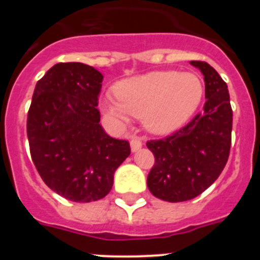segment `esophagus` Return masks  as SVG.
I'll return each instance as SVG.
<instances>
[{"label":"esophagus","mask_w":260,"mask_h":260,"mask_svg":"<svg viewBox=\"0 0 260 260\" xmlns=\"http://www.w3.org/2000/svg\"><path fill=\"white\" fill-rule=\"evenodd\" d=\"M142 144H143V143H142V141L139 139V138L133 137L132 141H130V147H132L133 152H137V151L142 147Z\"/></svg>","instance_id":"34e87169"}]
</instances>
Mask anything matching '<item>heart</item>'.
I'll return each instance as SVG.
<instances>
[{
	"instance_id": "b5f03b06",
	"label": "heart",
	"mask_w": 260,
	"mask_h": 260,
	"mask_svg": "<svg viewBox=\"0 0 260 260\" xmlns=\"http://www.w3.org/2000/svg\"><path fill=\"white\" fill-rule=\"evenodd\" d=\"M113 93L116 100H100L102 110L113 121L125 125L130 114L143 118L151 133L169 134L198 109L204 87L194 73L151 71L121 80L114 86Z\"/></svg>"
}]
</instances>
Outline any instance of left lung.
I'll list each match as a JSON object with an SVG mask.
<instances>
[{
    "mask_svg": "<svg viewBox=\"0 0 260 260\" xmlns=\"http://www.w3.org/2000/svg\"><path fill=\"white\" fill-rule=\"evenodd\" d=\"M204 75L203 112L172 135L147 142L155 164L147 177L148 189L165 202H185L208 189L228 161L232 142V112L228 86L203 61H191Z\"/></svg>",
    "mask_w": 260,
    "mask_h": 260,
    "instance_id": "obj_1",
    "label": "left lung"
}]
</instances>
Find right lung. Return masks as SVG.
I'll use <instances>...</instances> for the list:
<instances>
[{
    "instance_id": "right-lung-1",
    "label": "right lung",
    "mask_w": 260,
    "mask_h": 260,
    "mask_svg": "<svg viewBox=\"0 0 260 260\" xmlns=\"http://www.w3.org/2000/svg\"><path fill=\"white\" fill-rule=\"evenodd\" d=\"M103 75L80 62H59L36 83L27 117L32 161L45 185L71 202L104 198L117 168L130 155L127 141L100 125Z\"/></svg>"
}]
</instances>
